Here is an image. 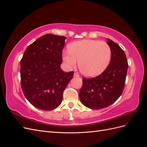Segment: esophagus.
Here are the masks:
<instances>
[{"instance_id":"obj_1","label":"esophagus","mask_w":147,"mask_h":147,"mask_svg":"<svg viewBox=\"0 0 147 147\" xmlns=\"http://www.w3.org/2000/svg\"><path fill=\"white\" fill-rule=\"evenodd\" d=\"M80 75H79V74H78L77 73H75L74 74V77H79Z\"/></svg>"}]
</instances>
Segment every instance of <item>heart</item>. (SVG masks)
<instances>
[{
  "label": "heart",
  "instance_id": "obj_1",
  "mask_svg": "<svg viewBox=\"0 0 147 147\" xmlns=\"http://www.w3.org/2000/svg\"><path fill=\"white\" fill-rule=\"evenodd\" d=\"M63 58L69 67H75L79 61V69L86 77H95L103 72L111 59V49L105 42L83 40L71 43Z\"/></svg>",
  "mask_w": 147,
  "mask_h": 147
}]
</instances>
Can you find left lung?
Here are the masks:
<instances>
[{
	"instance_id": "1",
	"label": "left lung",
	"mask_w": 147,
	"mask_h": 147,
	"mask_svg": "<svg viewBox=\"0 0 147 147\" xmlns=\"http://www.w3.org/2000/svg\"><path fill=\"white\" fill-rule=\"evenodd\" d=\"M111 49L110 63L101 74L83 78L80 99L86 107L98 110L112 105L123 91L128 68L126 54L117 43L107 39Z\"/></svg>"
}]
</instances>
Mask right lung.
Returning <instances> with one entry per match:
<instances>
[{
	"instance_id": "1",
	"label": "right lung",
	"mask_w": 147,
	"mask_h": 147,
	"mask_svg": "<svg viewBox=\"0 0 147 147\" xmlns=\"http://www.w3.org/2000/svg\"><path fill=\"white\" fill-rule=\"evenodd\" d=\"M64 36L48 34L28 47L20 61L21 85L26 98L35 107L50 111L62 102L63 92L74 72L61 68Z\"/></svg>"
}]
</instances>
